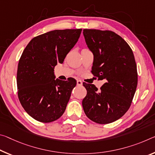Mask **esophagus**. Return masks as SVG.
<instances>
[{"mask_svg":"<svg viewBox=\"0 0 155 155\" xmlns=\"http://www.w3.org/2000/svg\"><path fill=\"white\" fill-rule=\"evenodd\" d=\"M77 85L78 86H81V85H83V83L81 80H77Z\"/></svg>","mask_w":155,"mask_h":155,"instance_id":"34e87169","label":"esophagus"}]
</instances>
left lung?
Returning a JSON list of instances; mask_svg holds the SVG:
<instances>
[{"instance_id": "8db88e82", "label": "left lung", "mask_w": 155, "mask_h": 155, "mask_svg": "<svg viewBox=\"0 0 155 155\" xmlns=\"http://www.w3.org/2000/svg\"><path fill=\"white\" fill-rule=\"evenodd\" d=\"M83 33L94 54L92 73L105 81L100 90L83 83L87 94L83 108L92 121L110 124L124 116L131 105L138 82L134 56L128 44L114 31L85 29Z\"/></svg>"}]
</instances>
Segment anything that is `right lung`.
<instances>
[{"instance_id":"1","label":"right lung","mask_w":155,"mask_h":155,"mask_svg":"<svg viewBox=\"0 0 155 155\" xmlns=\"http://www.w3.org/2000/svg\"><path fill=\"white\" fill-rule=\"evenodd\" d=\"M82 29H56L36 36L23 51L17 70L18 97L36 121L50 123L62 116L77 85L74 78L55 79L54 69L80 37Z\"/></svg>"}]
</instances>
